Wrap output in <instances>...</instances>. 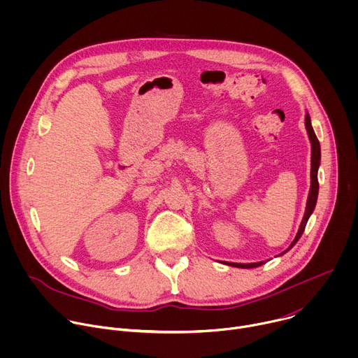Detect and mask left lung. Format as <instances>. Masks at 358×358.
<instances>
[{
    "label": "left lung",
    "mask_w": 358,
    "mask_h": 358,
    "mask_svg": "<svg viewBox=\"0 0 358 358\" xmlns=\"http://www.w3.org/2000/svg\"><path fill=\"white\" fill-rule=\"evenodd\" d=\"M306 129H308L309 137H310V143H312V170H310V177H312V185H310V191H309V196H308V203H306V211H304V217L301 220L300 228L297 231L296 238L293 239V242L290 243V246L285 250L287 252L290 248H293V245H296V242L300 239L301 234L304 232L306 224H308L312 213L315 211L316 207V201H317V194H319V180H317V170L320 166V143L315 134V130L312 127L310 123V116L306 115ZM283 252V253H285ZM265 262H258V264H234V262H228L229 266H235V268H258L261 265H264Z\"/></svg>",
    "instance_id": "1"
}]
</instances>
